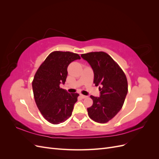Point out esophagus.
<instances>
[{
  "label": "esophagus",
  "instance_id": "34e87169",
  "mask_svg": "<svg viewBox=\"0 0 159 159\" xmlns=\"http://www.w3.org/2000/svg\"><path fill=\"white\" fill-rule=\"evenodd\" d=\"M80 98H81V99H85V98H88V96L84 95H82V94H80Z\"/></svg>",
  "mask_w": 159,
  "mask_h": 159
}]
</instances>
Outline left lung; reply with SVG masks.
<instances>
[{
	"label": "left lung",
	"instance_id": "1",
	"mask_svg": "<svg viewBox=\"0 0 159 159\" xmlns=\"http://www.w3.org/2000/svg\"><path fill=\"white\" fill-rule=\"evenodd\" d=\"M81 57L88 62L93 71V84L99 85V97L90 96L93 105L88 108L89 117L95 122L107 123L123 107L128 92L126 75L105 52H89Z\"/></svg>",
	"mask_w": 159,
	"mask_h": 159
}]
</instances>
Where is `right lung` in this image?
I'll return each mask as SVG.
<instances>
[{
	"label": "right lung",
	"instance_id": "obj_1",
	"mask_svg": "<svg viewBox=\"0 0 159 159\" xmlns=\"http://www.w3.org/2000/svg\"><path fill=\"white\" fill-rule=\"evenodd\" d=\"M80 56L70 52H53L37 70L32 89L38 109L48 121L59 124L71 117L78 93H69L60 88L68 75L67 68Z\"/></svg>",
	"mask_w": 159,
	"mask_h": 159
}]
</instances>
